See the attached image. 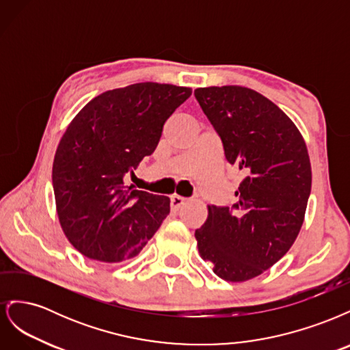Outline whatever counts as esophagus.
<instances>
[{
  "label": "esophagus",
  "instance_id": "34e87169",
  "mask_svg": "<svg viewBox=\"0 0 350 350\" xmlns=\"http://www.w3.org/2000/svg\"><path fill=\"white\" fill-rule=\"evenodd\" d=\"M185 201H187V198H184V197H181V196H176V194L171 196V208H172L174 211H178L179 208H181V207L184 206Z\"/></svg>",
  "mask_w": 350,
  "mask_h": 350
}]
</instances>
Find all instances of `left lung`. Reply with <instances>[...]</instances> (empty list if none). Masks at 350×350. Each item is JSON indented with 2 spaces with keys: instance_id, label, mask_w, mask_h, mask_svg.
Instances as JSON below:
<instances>
[{
  "instance_id": "1",
  "label": "left lung",
  "mask_w": 350,
  "mask_h": 350,
  "mask_svg": "<svg viewBox=\"0 0 350 350\" xmlns=\"http://www.w3.org/2000/svg\"><path fill=\"white\" fill-rule=\"evenodd\" d=\"M219 133L230 165L245 172L234 208L208 206L196 230L198 252L228 282H247L291 250L311 193V162L302 134L278 105L242 86L194 90Z\"/></svg>"
}]
</instances>
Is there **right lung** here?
<instances>
[{
	"label": "right lung",
	"mask_w": 350,
	"mask_h": 350,
	"mask_svg": "<svg viewBox=\"0 0 350 350\" xmlns=\"http://www.w3.org/2000/svg\"><path fill=\"white\" fill-rule=\"evenodd\" d=\"M193 90L166 83H135L92 99L74 116L52 165L62 232L84 257L120 262L135 257L169 215L171 200L124 176L161 140L165 121Z\"/></svg>",
	"instance_id": "right-lung-1"
}]
</instances>
